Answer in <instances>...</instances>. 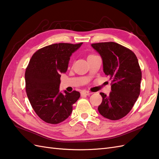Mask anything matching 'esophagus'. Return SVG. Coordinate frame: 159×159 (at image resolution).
I'll list each match as a JSON object with an SVG mask.
<instances>
[{"label": "esophagus", "mask_w": 159, "mask_h": 159, "mask_svg": "<svg viewBox=\"0 0 159 159\" xmlns=\"http://www.w3.org/2000/svg\"><path fill=\"white\" fill-rule=\"evenodd\" d=\"M80 94H81V95H89L91 94V93H90V92H89V91H82L80 92Z\"/></svg>", "instance_id": "34e87169"}]
</instances>
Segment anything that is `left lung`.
Instances as JSON below:
<instances>
[{
  "instance_id": "left-lung-1",
  "label": "left lung",
  "mask_w": 159,
  "mask_h": 159,
  "mask_svg": "<svg viewBox=\"0 0 159 159\" xmlns=\"http://www.w3.org/2000/svg\"><path fill=\"white\" fill-rule=\"evenodd\" d=\"M100 55L103 70L112 80L111 91L107 96L100 93L98 111L110 120H119L131 111L139 95L142 72L138 58L127 48L114 42L91 44Z\"/></svg>"
}]
</instances>
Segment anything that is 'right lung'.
Listing matches in <instances>:
<instances>
[{
	"label": "right lung",
	"mask_w": 159,
	"mask_h": 159,
	"mask_svg": "<svg viewBox=\"0 0 159 159\" xmlns=\"http://www.w3.org/2000/svg\"><path fill=\"white\" fill-rule=\"evenodd\" d=\"M83 43H56L38 50L32 55L25 72V91L36 114L46 123L58 124L68 119L79 92L60 91L61 73L68 70L73 53Z\"/></svg>",
	"instance_id": "right-lung-1"
}]
</instances>
